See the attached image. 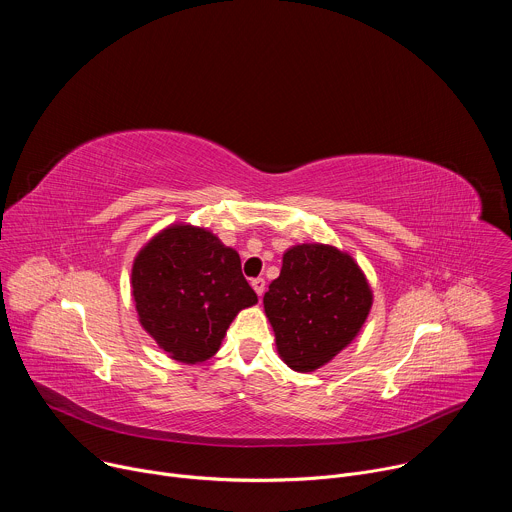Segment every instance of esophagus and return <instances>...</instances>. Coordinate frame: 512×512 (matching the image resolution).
<instances>
[{
	"instance_id": "esophagus-1",
	"label": "esophagus",
	"mask_w": 512,
	"mask_h": 512,
	"mask_svg": "<svg viewBox=\"0 0 512 512\" xmlns=\"http://www.w3.org/2000/svg\"><path fill=\"white\" fill-rule=\"evenodd\" d=\"M251 285H253L255 294H257L259 298L265 294V279H263V277H255V279H251Z\"/></svg>"
}]
</instances>
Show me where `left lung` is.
I'll return each instance as SVG.
<instances>
[{"label": "left lung", "mask_w": 512, "mask_h": 512, "mask_svg": "<svg viewBox=\"0 0 512 512\" xmlns=\"http://www.w3.org/2000/svg\"><path fill=\"white\" fill-rule=\"evenodd\" d=\"M263 306L281 360L298 373H312L360 332L373 291L348 253L306 243L285 251Z\"/></svg>", "instance_id": "1"}]
</instances>
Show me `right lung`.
Listing matches in <instances>:
<instances>
[{
    "mask_svg": "<svg viewBox=\"0 0 512 512\" xmlns=\"http://www.w3.org/2000/svg\"><path fill=\"white\" fill-rule=\"evenodd\" d=\"M131 287L145 332L186 364L210 358L235 316L257 304L239 253L190 225L164 229L137 253Z\"/></svg>",
    "mask_w": 512,
    "mask_h": 512,
    "instance_id": "right-lung-1",
    "label": "right lung"
}]
</instances>
